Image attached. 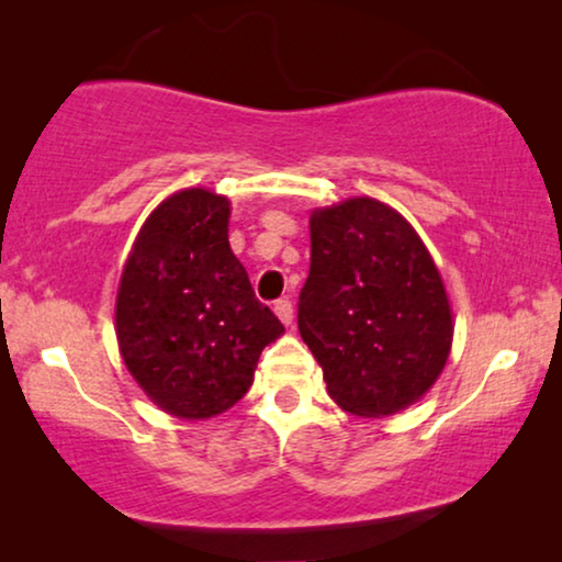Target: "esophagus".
Segmentation results:
<instances>
[{"instance_id": "1", "label": "esophagus", "mask_w": 562, "mask_h": 562, "mask_svg": "<svg viewBox=\"0 0 562 562\" xmlns=\"http://www.w3.org/2000/svg\"><path fill=\"white\" fill-rule=\"evenodd\" d=\"M273 312H276V317H279L286 327L291 325V322H294V306H291L289 299H279V302L273 304Z\"/></svg>"}]
</instances>
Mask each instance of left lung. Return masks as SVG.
<instances>
[{
  "label": "left lung",
  "mask_w": 562,
  "mask_h": 562,
  "mask_svg": "<svg viewBox=\"0 0 562 562\" xmlns=\"http://www.w3.org/2000/svg\"><path fill=\"white\" fill-rule=\"evenodd\" d=\"M299 333L327 394L356 417H389L429 391L448 363L452 310L422 237L371 196L314 210Z\"/></svg>",
  "instance_id": "1"
}]
</instances>
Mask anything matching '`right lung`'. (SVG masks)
I'll list each match as a JSON object with an SVG mask.
<instances>
[{"mask_svg":"<svg viewBox=\"0 0 562 562\" xmlns=\"http://www.w3.org/2000/svg\"><path fill=\"white\" fill-rule=\"evenodd\" d=\"M229 202L206 189L164 199L135 237L117 291L127 371L160 409L210 419L248 394L283 325L227 240Z\"/></svg>","mask_w":562,"mask_h":562,"instance_id":"right-lung-1","label":"right lung"}]
</instances>
